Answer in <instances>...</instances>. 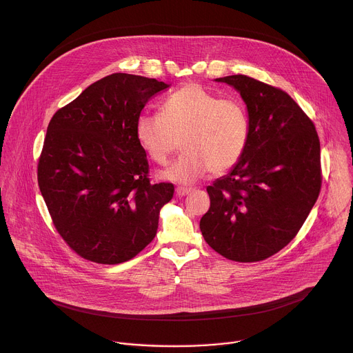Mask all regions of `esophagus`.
Segmentation results:
<instances>
[{
  "label": "esophagus",
  "mask_w": 353,
  "mask_h": 353,
  "mask_svg": "<svg viewBox=\"0 0 353 353\" xmlns=\"http://www.w3.org/2000/svg\"><path fill=\"white\" fill-rule=\"evenodd\" d=\"M191 191H192V190H191V188H187V187H177V188H176V194H177L179 196H185V195H188Z\"/></svg>",
  "instance_id": "esophagus-1"
}]
</instances>
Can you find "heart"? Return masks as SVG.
I'll use <instances>...</instances> for the list:
<instances>
[{"instance_id": "heart-1", "label": "heart", "mask_w": 353, "mask_h": 353, "mask_svg": "<svg viewBox=\"0 0 353 353\" xmlns=\"http://www.w3.org/2000/svg\"><path fill=\"white\" fill-rule=\"evenodd\" d=\"M135 135L148 158L166 165L184 146V155L161 177L192 184L207 172L222 174L243 158L250 139V119L237 99L222 97L190 83L166 97L161 113L137 117Z\"/></svg>"}]
</instances>
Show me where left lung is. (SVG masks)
Returning a JSON list of instances; mask_svg holds the SVG:
<instances>
[{"mask_svg": "<svg viewBox=\"0 0 353 353\" xmlns=\"http://www.w3.org/2000/svg\"><path fill=\"white\" fill-rule=\"evenodd\" d=\"M241 96L250 139L241 161L207 187L199 229L232 261L254 263L282 250L305 223L321 188L313 121L283 90L245 75L216 78Z\"/></svg>", "mask_w": 353, "mask_h": 353, "instance_id": "left-lung-1", "label": "left lung"}]
</instances>
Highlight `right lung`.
<instances>
[{
  "label": "right lung",
  "instance_id": "obj_1",
  "mask_svg": "<svg viewBox=\"0 0 353 353\" xmlns=\"http://www.w3.org/2000/svg\"><path fill=\"white\" fill-rule=\"evenodd\" d=\"M168 83L112 74L89 85L50 120L37 181L53 223L85 260L120 264L154 240L170 183L150 184L137 117Z\"/></svg>",
  "mask_w": 353,
  "mask_h": 353
}]
</instances>
